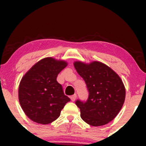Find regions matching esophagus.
Returning <instances> with one entry per match:
<instances>
[{
	"label": "esophagus",
	"mask_w": 146,
	"mask_h": 146,
	"mask_svg": "<svg viewBox=\"0 0 146 146\" xmlns=\"http://www.w3.org/2000/svg\"><path fill=\"white\" fill-rule=\"evenodd\" d=\"M76 98H77V95L76 94H74V95H71V96L70 97V98H71V100L72 102H74L75 100V99H76Z\"/></svg>",
	"instance_id": "1"
}]
</instances>
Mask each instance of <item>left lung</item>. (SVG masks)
<instances>
[{"mask_svg": "<svg viewBox=\"0 0 146 146\" xmlns=\"http://www.w3.org/2000/svg\"><path fill=\"white\" fill-rule=\"evenodd\" d=\"M73 64L88 90L86 102H75L81 118L93 126L107 124L118 115L124 103L123 82L112 68L100 62L85 64L77 61Z\"/></svg>", "mask_w": 146, "mask_h": 146, "instance_id": "8db88e82", "label": "left lung"}]
</instances>
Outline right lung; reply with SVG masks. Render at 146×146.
Wrapping results in <instances>:
<instances>
[{"mask_svg": "<svg viewBox=\"0 0 146 146\" xmlns=\"http://www.w3.org/2000/svg\"><path fill=\"white\" fill-rule=\"evenodd\" d=\"M67 66L64 60L46 58L40 60L25 73L18 88L21 106L33 121L48 124L60 117L69 98L56 78Z\"/></svg>", "mask_w": 146, "mask_h": 146, "instance_id": "obj_1", "label": "right lung"}]
</instances>
